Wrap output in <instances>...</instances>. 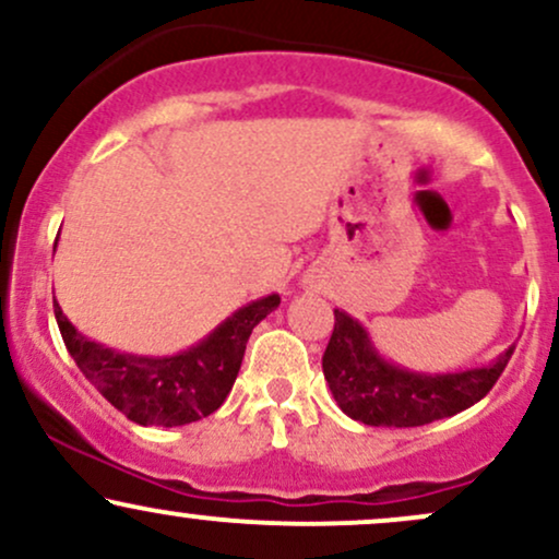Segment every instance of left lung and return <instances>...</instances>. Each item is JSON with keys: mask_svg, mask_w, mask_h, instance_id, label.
<instances>
[{"mask_svg": "<svg viewBox=\"0 0 559 559\" xmlns=\"http://www.w3.org/2000/svg\"><path fill=\"white\" fill-rule=\"evenodd\" d=\"M333 318L323 376L342 413L365 426L415 428L452 418L489 394L515 352L510 344L489 365L457 373H423L386 360L349 312L333 310Z\"/></svg>", "mask_w": 559, "mask_h": 559, "instance_id": "left-lung-1", "label": "left lung"}]
</instances>
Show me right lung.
Listing matches in <instances>:
<instances>
[{"label": "right lung", "mask_w": 559, "mask_h": 559, "mask_svg": "<svg viewBox=\"0 0 559 559\" xmlns=\"http://www.w3.org/2000/svg\"><path fill=\"white\" fill-rule=\"evenodd\" d=\"M281 305L278 294L249 301L189 349L168 357L131 355L92 342L55 301L62 342L96 391L139 426H186L213 415L239 376L252 329Z\"/></svg>", "instance_id": "obj_1"}]
</instances>
